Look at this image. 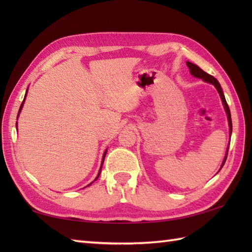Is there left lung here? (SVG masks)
Here are the masks:
<instances>
[{"label": "left lung", "mask_w": 252, "mask_h": 252, "mask_svg": "<svg viewBox=\"0 0 252 252\" xmlns=\"http://www.w3.org/2000/svg\"><path fill=\"white\" fill-rule=\"evenodd\" d=\"M186 65H187V67L189 68L190 74H192V76L196 77V78L202 79L203 81H206V82H208V83L213 84V85H215V87H216V89L218 90V92H219V94H220V97H221V99H222V103H223V105H224V109H225L226 114H227V120H228V126H229V136H231V135H232V118H231V111H229L228 105H227V103H226L225 96H224V94H223V91H222V88H221L220 83H219V81H218V80H217L215 77H212L211 74H209V73L205 72V71L202 70V69H200L197 65H194V63H192L187 62ZM227 152H228V148H227V151H226L225 158H224L223 162H222L221 169L223 168L224 163H225V161H226Z\"/></svg>", "instance_id": "obj_1"}]
</instances>
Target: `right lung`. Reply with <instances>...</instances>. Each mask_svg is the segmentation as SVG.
<instances>
[{"label":"right lung","mask_w":252,"mask_h":252,"mask_svg":"<svg viewBox=\"0 0 252 252\" xmlns=\"http://www.w3.org/2000/svg\"><path fill=\"white\" fill-rule=\"evenodd\" d=\"M27 92H28V90H27ZM27 92H26V95H25V98H24V100H23V103H21V105H20V108H19V111H18V116H19V112L21 111V109H23V106H24V103H25V99H26V96H27ZM18 116H17V118H18ZM106 153H107V149L105 151V153H104V156H103V161H101V165H103V163H104V159H105V156H106ZM101 165H100V169H99V172H98V175L96 176V179L95 180H97V178L99 176V174H100V171H101ZM94 180V181H95ZM93 183V182H92ZM91 183V184H92ZM91 184H89V185H91Z\"/></svg>","instance_id":"1"}]
</instances>
